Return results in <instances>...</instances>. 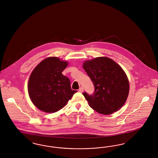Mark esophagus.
Returning a JSON list of instances; mask_svg holds the SVG:
<instances>
[{"mask_svg":"<svg viewBox=\"0 0 158 158\" xmlns=\"http://www.w3.org/2000/svg\"><path fill=\"white\" fill-rule=\"evenodd\" d=\"M79 91L80 92H83V88H82V87H81L79 89Z\"/></svg>","mask_w":158,"mask_h":158,"instance_id":"1","label":"esophagus"}]
</instances>
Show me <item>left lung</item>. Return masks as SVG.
Returning a JSON list of instances; mask_svg holds the SVG:
<instances>
[{"instance_id":"obj_1","label":"left lung","mask_w":158,"mask_h":158,"mask_svg":"<svg viewBox=\"0 0 158 158\" xmlns=\"http://www.w3.org/2000/svg\"><path fill=\"white\" fill-rule=\"evenodd\" d=\"M83 68L93 82V95L83 93L89 105L95 111L110 114L125 104L129 92V83L120 66L107 57L86 60Z\"/></svg>"}]
</instances>
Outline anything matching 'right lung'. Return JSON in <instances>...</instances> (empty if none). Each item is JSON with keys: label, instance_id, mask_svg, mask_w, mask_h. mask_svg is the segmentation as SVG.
<instances>
[{"label": "right lung", "instance_id": "obj_1", "mask_svg": "<svg viewBox=\"0 0 158 158\" xmlns=\"http://www.w3.org/2000/svg\"><path fill=\"white\" fill-rule=\"evenodd\" d=\"M68 64L58 57H49L32 71L28 82V93L32 103L40 110L56 112L77 92L70 88L69 79L62 73Z\"/></svg>", "mask_w": 158, "mask_h": 158}]
</instances>
